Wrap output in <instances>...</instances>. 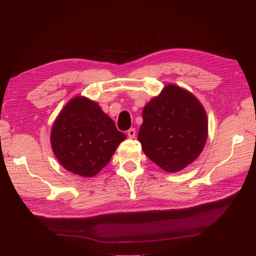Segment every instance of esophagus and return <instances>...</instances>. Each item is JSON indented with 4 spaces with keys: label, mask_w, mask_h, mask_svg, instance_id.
Segmentation results:
<instances>
[{
    "label": "esophagus",
    "mask_w": 256,
    "mask_h": 256,
    "mask_svg": "<svg viewBox=\"0 0 256 256\" xmlns=\"http://www.w3.org/2000/svg\"><path fill=\"white\" fill-rule=\"evenodd\" d=\"M127 134L129 138H136V129L134 128H131L127 131Z\"/></svg>",
    "instance_id": "1"
}]
</instances>
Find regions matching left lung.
Wrapping results in <instances>:
<instances>
[{
  "label": "left lung",
  "mask_w": 256,
  "mask_h": 256,
  "mask_svg": "<svg viewBox=\"0 0 256 256\" xmlns=\"http://www.w3.org/2000/svg\"><path fill=\"white\" fill-rule=\"evenodd\" d=\"M138 140L144 154L162 170L174 173L202 152L208 120L198 99L175 84H168L143 109Z\"/></svg>",
  "instance_id": "obj_1"
}]
</instances>
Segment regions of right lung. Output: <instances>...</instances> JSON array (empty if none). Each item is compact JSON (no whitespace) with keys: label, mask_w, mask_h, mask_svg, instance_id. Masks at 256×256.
Masks as SVG:
<instances>
[{"label":"right lung","mask_w":256,"mask_h":256,"mask_svg":"<svg viewBox=\"0 0 256 256\" xmlns=\"http://www.w3.org/2000/svg\"><path fill=\"white\" fill-rule=\"evenodd\" d=\"M126 138L97 102L76 96L54 120L50 141L56 159L67 171L94 177Z\"/></svg>","instance_id":"add662e5"}]
</instances>
